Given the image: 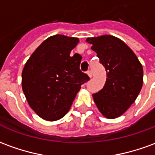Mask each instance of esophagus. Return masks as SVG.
<instances>
[{
    "instance_id": "obj_1",
    "label": "esophagus",
    "mask_w": 155,
    "mask_h": 155,
    "mask_svg": "<svg viewBox=\"0 0 155 155\" xmlns=\"http://www.w3.org/2000/svg\"><path fill=\"white\" fill-rule=\"evenodd\" d=\"M87 74H88V75H89V77L91 78V77H92V71H91V70H89L88 71H87Z\"/></svg>"
}]
</instances>
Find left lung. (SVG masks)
<instances>
[{"instance_id":"1","label":"left lung","mask_w":155,"mask_h":155,"mask_svg":"<svg viewBox=\"0 0 155 155\" xmlns=\"http://www.w3.org/2000/svg\"><path fill=\"white\" fill-rule=\"evenodd\" d=\"M100 63L107 71V81L93 99L101 114L116 118L129 108L138 97L143 85L141 63L124 42L111 35L88 38Z\"/></svg>"}]
</instances>
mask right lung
Masks as SVG:
<instances>
[{"label": "right lung", "mask_w": 155, "mask_h": 155, "mask_svg": "<svg viewBox=\"0 0 155 155\" xmlns=\"http://www.w3.org/2000/svg\"><path fill=\"white\" fill-rule=\"evenodd\" d=\"M77 38L49 37L40 44L25 64L22 91L29 106L47 121L62 118L70 110L81 85L90 77L80 70L81 55L70 51Z\"/></svg>", "instance_id": "add662e5"}]
</instances>
